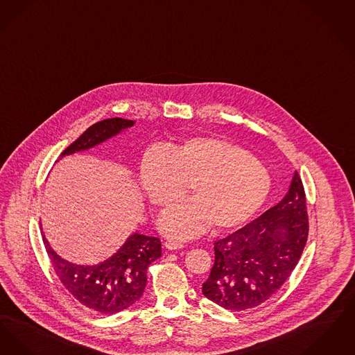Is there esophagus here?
Returning a JSON list of instances; mask_svg holds the SVG:
<instances>
[{"mask_svg":"<svg viewBox=\"0 0 355 355\" xmlns=\"http://www.w3.org/2000/svg\"><path fill=\"white\" fill-rule=\"evenodd\" d=\"M164 245H166L167 249H171V250H173V249H182V248H184V244H183L182 241H178V240H167Z\"/></svg>","mask_w":355,"mask_h":355,"instance_id":"1","label":"esophagus"}]
</instances>
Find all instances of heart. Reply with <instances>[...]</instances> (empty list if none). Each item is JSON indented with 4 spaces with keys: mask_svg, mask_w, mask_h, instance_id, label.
Returning a JSON list of instances; mask_svg holds the SVG:
<instances>
[{
    "mask_svg": "<svg viewBox=\"0 0 355 355\" xmlns=\"http://www.w3.org/2000/svg\"><path fill=\"white\" fill-rule=\"evenodd\" d=\"M143 193L164 207L184 192L192 198L167 208L159 230L189 239L207 230L227 231L247 223L266 200L270 178L253 155L218 137L196 135L147 150L139 164Z\"/></svg>",
    "mask_w": 355,
    "mask_h": 355,
    "instance_id": "obj_1",
    "label": "heart"
}]
</instances>
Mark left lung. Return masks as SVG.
I'll use <instances>...</instances> for the list:
<instances>
[{
	"instance_id": "8db88e82",
	"label": "left lung",
	"mask_w": 355,
	"mask_h": 355,
	"mask_svg": "<svg viewBox=\"0 0 355 355\" xmlns=\"http://www.w3.org/2000/svg\"><path fill=\"white\" fill-rule=\"evenodd\" d=\"M308 234L306 196L295 172L277 205L214 243L215 263L202 294L228 310L261 305L292 275Z\"/></svg>"
}]
</instances>
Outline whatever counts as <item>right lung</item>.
Here are the masks:
<instances>
[{
	"label": "right lung",
	"mask_w": 355,
	"mask_h": 355,
	"mask_svg": "<svg viewBox=\"0 0 355 355\" xmlns=\"http://www.w3.org/2000/svg\"><path fill=\"white\" fill-rule=\"evenodd\" d=\"M134 121L111 118L89 127L63 153L74 154L119 134ZM51 266L62 285L83 306L102 314L119 313L135 304L144 292L148 266L162 256L159 237L135 233L114 256L96 265H77L63 260L42 234Z\"/></svg>",
	"instance_id": "obj_1"
}]
</instances>
